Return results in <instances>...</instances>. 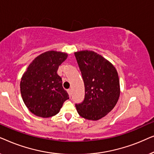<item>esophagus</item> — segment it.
<instances>
[{
	"instance_id": "34e87169",
	"label": "esophagus",
	"mask_w": 154,
	"mask_h": 154,
	"mask_svg": "<svg viewBox=\"0 0 154 154\" xmlns=\"http://www.w3.org/2000/svg\"><path fill=\"white\" fill-rule=\"evenodd\" d=\"M67 92H68L69 95L71 96V89H68V90H67Z\"/></svg>"
}]
</instances>
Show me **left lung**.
<instances>
[{
  "label": "left lung",
  "instance_id": "8db88e82",
  "mask_svg": "<svg viewBox=\"0 0 154 154\" xmlns=\"http://www.w3.org/2000/svg\"><path fill=\"white\" fill-rule=\"evenodd\" d=\"M75 56L85 85V99L75 104L81 117L97 121L106 116L119 101L121 89L115 66L92 50H81Z\"/></svg>",
  "mask_w": 154,
  "mask_h": 154
}]
</instances>
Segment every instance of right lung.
<instances>
[{"label":"right lung","mask_w":154,"mask_h":154,"mask_svg":"<svg viewBox=\"0 0 154 154\" xmlns=\"http://www.w3.org/2000/svg\"><path fill=\"white\" fill-rule=\"evenodd\" d=\"M68 54L50 50L36 57L22 75L20 92L29 111L39 117L49 118L60 112L69 94L57 74Z\"/></svg>","instance_id":"1"}]
</instances>
